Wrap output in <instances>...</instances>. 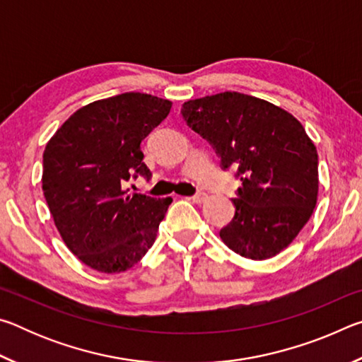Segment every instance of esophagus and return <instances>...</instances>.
<instances>
[{"label":"esophagus","instance_id":"1","mask_svg":"<svg viewBox=\"0 0 362 362\" xmlns=\"http://www.w3.org/2000/svg\"><path fill=\"white\" fill-rule=\"evenodd\" d=\"M206 198H207V194H206L204 192H198V193H194V194L192 196L193 203H196V204H201V203H204Z\"/></svg>","mask_w":362,"mask_h":362}]
</instances>
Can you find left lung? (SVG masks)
Wrapping results in <instances>:
<instances>
[{"label": "left lung", "instance_id": "8db88e82", "mask_svg": "<svg viewBox=\"0 0 362 362\" xmlns=\"http://www.w3.org/2000/svg\"><path fill=\"white\" fill-rule=\"evenodd\" d=\"M180 113L212 145L222 169H236L241 180L222 241L246 259L279 254L316 206L317 151L303 126L286 110L240 93L188 100Z\"/></svg>", "mask_w": 362, "mask_h": 362}]
</instances>
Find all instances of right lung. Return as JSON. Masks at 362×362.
<instances>
[{
  "label": "right lung",
  "instance_id": "right-lung-1",
  "mask_svg": "<svg viewBox=\"0 0 362 362\" xmlns=\"http://www.w3.org/2000/svg\"><path fill=\"white\" fill-rule=\"evenodd\" d=\"M173 102L124 93L89 103L66 119L42 155V192L73 254L93 269L121 273L156 240L170 198L129 193L126 182L151 179L142 140Z\"/></svg>",
  "mask_w": 362,
  "mask_h": 362
}]
</instances>
